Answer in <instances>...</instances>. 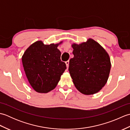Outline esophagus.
Listing matches in <instances>:
<instances>
[{"mask_svg": "<svg viewBox=\"0 0 130 130\" xmlns=\"http://www.w3.org/2000/svg\"><path fill=\"white\" fill-rule=\"evenodd\" d=\"M65 63H66V65H67V67L68 69L69 67V61H67L65 62Z\"/></svg>", "mask_w": 130, "mask_h": 130, "instance_id": "34e87169", "label": "esophagus"}]
</instances>
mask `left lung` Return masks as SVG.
Returning <instances> with one entry per match:
<instances>
[{"label":"left lung","instance_id":"obj_1","mask_svg":"<svg viewBox=\"0 0 130 130\" xmlns=\"http://www.w3.org/2000/svg\"><path fill=\"white\" fill-rule=\"evenodd\" d=\"M71 46L74 57L70 60L69 71L74 85L85 95L96 93L108 79L111 68L108 54L92 38Z\"/></svg>","mask_w":130,"mask_h":130}]
</instances>
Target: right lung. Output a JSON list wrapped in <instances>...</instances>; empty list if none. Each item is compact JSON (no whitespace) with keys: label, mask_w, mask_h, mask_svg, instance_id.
I'll return each instance as SVG.
<instances>
[{"label":"right lung","mask_w":130,"mask_h":130,"mask_svg":"<svg viewBox=\"0 0 130 130\" xmlns=\"http://www.w3.org/2000/svg\"><path fill=\"white\" fill-rule=\"evenodd\" d=\"M59 43L45 45L38 41L32 43L22 57L24 70L36 92L47 93L55 89L67 66L61 61Z\"/></svg>","instance_id":"right-lung-1"}]
</instances>
